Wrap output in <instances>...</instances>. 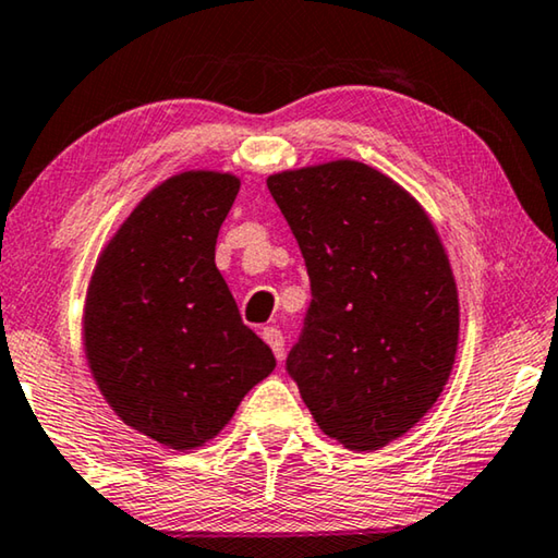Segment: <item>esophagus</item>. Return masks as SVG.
Wrapping results in <instances>:
<instances>
[{
	"label": "esophagus",
	"mask_w": 558,
	"mask_h": 558,
	"mask_svg": "<svg viewBox=\"0 0 558 558\" xmlns=\"http://www.w3.org/2000/svg\"><path fill=\"white\" fill-rule=\"evenodd\" d=\"M263 340L270 344L272 355L282 360V352H286V338H282V332L278 330V327H263Z\"/></svg>",
	"instance_id": "1"
}]
</instances>
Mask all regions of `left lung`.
Returning <instances> with one entry per match:
<instances>
[{
	"mask_svg": "<svg viewBox=\"0 0 558 558\" xmlns=\"http://www.w3.org/2000/svg\"><path fill=\"white\" fill-rule=\"evenodd\" d=\"M268 191L305 258L311 305L286 369L325 435L385 447L452 373L459 300L427 214L357 161L276 173Z\"/></svg>",
	"mask_w": 558,
	"mask_h": 558,
	"instance_id": "1",
	"label": "left lung"
}]
</instances>
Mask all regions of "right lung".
<instances>
[{"instance_id":"add662e5","label":"right lung","mask_w":558,"mask_h":558,"mask_svg":"<svg viewBox=\"0 0 558 558\" xmlns=\"http://www.w3.org/2000/svg\"><path fill=\"white\" fill-rule=\"evenodd\" d=\"M241 189L181 173L138 203L96 263L84 344L106 402L171 449L216 437L276 357L216 268V238Z\"/></svg>"}]
</instances>
